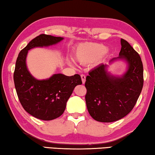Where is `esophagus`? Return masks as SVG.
Segmentation results:
<instances>
[{
  "label": "esophagus",
  "instance_id": "esophagus-1",
  "mask_svg": "<svg viewBox=\"0 0 155 155\" xmlns=\"http://www.w3.org/2000/svg\"><path fill=\"white\" fill-rule=\"evenodd\" d=\"M81 80H82V83L84 84L85 82V78H86V77H85V75L84 74H81Z\"/></svg>",
  "mask_w": 155,
  "mask_h": 155
}]
</instances>
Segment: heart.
<instances>
[{
	"mask_svg": "<svg viewBox=\"0 0 155 155\" xmlns=\"http://www.w3.org/2000/svg\"><path fill=\"white\" fill-rule=\"evenodd\" d=\"M105 47L101 43H87L78 47L74 54V58L81 64L98 63L107 54Z\"/></svg>",
	"mask_w": 155,
	"mask_h": 155,
	"instance_id": "b5f03b06",
	"label": "heart"
}]
</instances>
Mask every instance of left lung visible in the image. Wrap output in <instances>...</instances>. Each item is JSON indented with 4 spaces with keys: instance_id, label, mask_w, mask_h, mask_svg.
I'll return each mask as SVG.
<instances>
[{
    "instance_id": "1",
    "label": "left lung",
    "mask_w": 155,
    "mask_h": 155,
    "mask_svg": "<svg viewBox=\"0 0 155 155\" xmlns=\"http://www.w3.org/2000/svg\"><path fill=\"white\" fill-rule=\"evenodd\" d=\"M121 44L118 58H124L128 63L127 71L122 77L110 76L107 72V65L104 64L90 71L86 77L87 108L90 116L97 121L113 122L126 117L133 109L143 88L141 57L127 41L121 38Z\"/></svg>"
}]
</instances>
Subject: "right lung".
Here are the masks:
<instances>
[{
    "label": "right lung",
    "mask_w": 155,
    "mask_h": 155,
    "mask_svg": "<svg viewBox=\"0 0 155 155\" xmlns=\"http://www.w3.org/2000/svg\"><path fill=\"white\" fill-rule=\"evenodd\" d=\"M63 38L41 34L32 39L18 54L14 81L21 104L27 112L37 119L50 121L65 111L66 103L77 85L82 84L79 74L68 77L56 74L46 80L34 78L26 66L28 50L36 47L54 45Z\"/></svg>",
    "instance_id": "right-lung-1"
}]
</instances>
